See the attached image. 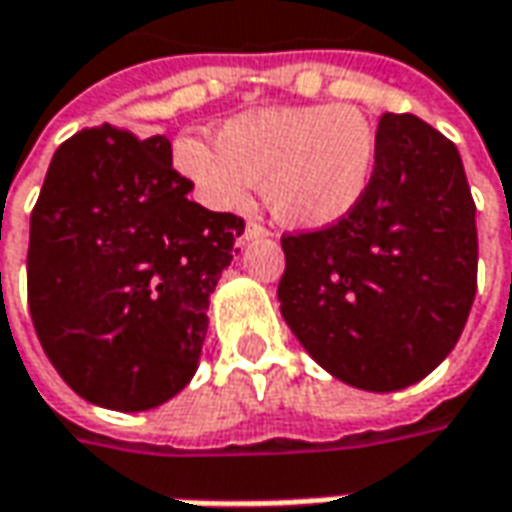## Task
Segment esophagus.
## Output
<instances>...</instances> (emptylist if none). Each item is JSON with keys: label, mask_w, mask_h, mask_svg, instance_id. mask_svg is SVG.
Instances as JSON below:
<instances>
[{"label": "esophagus", "mask_w": 512, "mask_h": 512, "mask_svg": "<svg viewBox=\"0 0 512 512\" xmlns=\"http://www.w3.org/2000/svg\"><path fill=\"white\" fill-rule=\"evenodd\" d=\"M268 236V227L265 224H259V221H247V227H244L242 239L239 242H253V239H265Z\"/></svg>", "instance_id": "1"}]
</instances>
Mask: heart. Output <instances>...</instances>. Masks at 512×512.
Returning a JSON list of instances; mask_svg holds the SVG:
<instances>
[{"label": "heart", "instance_id": "heart-1", "mask_svg": "<svg viewBox=\"0 0 512 512\" xmlns=\"http://www.w3.org/2000/svg\"><path fill=\"white\" fill-rule=\"evenodd\" d=\"M377 152V126L354 106H276L230 117L218 143L178 138L175 167L216 210H244L262 184L276 221L322 230L363 204Z\"/></svg>", "mask_w": 512, "mask_h": 512}]
</instances>
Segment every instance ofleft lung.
Returning <instances> with one entry per match:
<instances>
[{
  "mask_svg": "<svg viewBox=\"0 0 512 512\" xmlns=\"http://www.w3.org/2000/svg\"><path fill=\"white\" fill-rule=\"evenodd\" d=\"M363 204L282 236V317L328 374L397 392L455 348L475 299V204L455 143L415 115H383Z\"/></svg>",
  "mask_w": 512,
  "mask_h": 512,
  "instance_id": "obj_1",
  "label": "left lung"
}]
</instances>
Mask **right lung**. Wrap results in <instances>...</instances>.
<instances>
[{
  "instance_id": "1",
  "label": "right lung",
  "mask_w": 512,
  "mask_h": 512,
  "mask_svg": "<svg viewBox=\"0 0 512 512\" xmlns=\"http://www.w3.org/2000/svg\"><path fill=\"white\" fill-rule=\"evenodd\" d=\"M190 190L164 135L103 123L51 158L31 213L28 308L51 366L94 406L155 409L198 369L244 221Z\"/></svg>"
}]
</instances>
